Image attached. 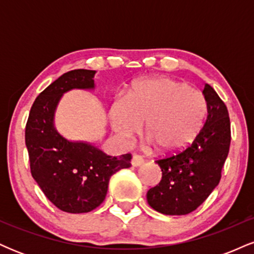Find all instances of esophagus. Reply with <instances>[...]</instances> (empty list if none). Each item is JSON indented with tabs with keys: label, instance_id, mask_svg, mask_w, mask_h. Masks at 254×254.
Returning <instances> with one entry per match:
<instances>
[{
	"label": "esophagus",
	"instance_id": "obj_1",
	"mask_svg": "<svg viewBox=\"0 0 254 254\" xmlns=\"http://www.w3.org/2000/svg\"><path fill=\"white\" fill-rule=\"evenodd\" d=\"M144 164V160L142 159L141 156L138 155H133L132 159H131V165L133 166V167H138V166L143 165Z\"/></svg>",
	"mask_w": 254,
	"mask_h": 254
}]
</instances>
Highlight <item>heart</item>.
<instances>
[{
  "instance_id": "heart-1",
  "label": "heart",
  "mask_w": 254,
  "mask_h": 254,
  "mask_svg": "<svg viewBox=\"0 0 254 254\" xmlns=\"http://www.w3.org/2000/svg\"><path fill=\"white\" fill-rule=\"evenodd\" d=\"M205 113L200 92L173 78L151 77L133 83L127 98L116 99L110 119L112 129L125 142L144 124L148 143L164 155H174L193 141Z\"/></svg>"
}]
</instances>
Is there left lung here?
Here are the masks:
<instances>
[{"mask_svg": "<svg viewBox=\"0 0 254 254\" xmlns=\"http://www.w3.org/2000/svg\"><path fill=\"white\" fill-rule=\"evenodd\" d=\"M206 121L189 148L177 155L156 160L161 182L147 192L148 204L164 215H186L196 210L220 183L228 156V110L210 84H204Z\"/></svg>", "mask_w": 254, "mask_h": 254, "instance_id": "left-lung-1", "label": "left lung"}]
</instances>
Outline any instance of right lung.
<instances>
[{"mask_svg":"<svg viewBox=\"0 0 254 254\" xmlns=\"http://www.w3.org/2000/svg\"><path fill=\"white\" fill-rule=\"evenodd\" d=\"M95 70L63 74L38 95L25 131L31 173L46 198L70 214L92 211L104 202L110 178L129 168L130 154L110 156L92 142L71 141L55 125L61 99L72 89L94 90Z\"/></svg>","mask_w":254,"mask_h":254,"instance_id":"right-lung-1","label":"right lung"}]
</instances>
